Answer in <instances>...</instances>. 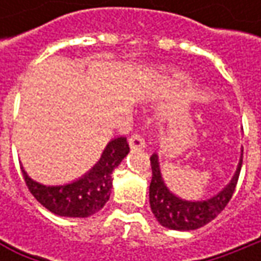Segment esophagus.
<instances>
[{
	"instance_id": "1",
	"label": "esophagus",
	"mask_w": 261,
	"mask_h": 261,
	"mask_svg": "<svg viewBox=\"0 0 261 261\" xmlns=\"http://www.w3.org/2000/svg\"><path fill=\"white\" fill-rule=\"evenodd\" d=\"M129 146L132 149H141V148H145V139L138 134H134V135L129 138Z\"/></svg>"
}]
</instances>
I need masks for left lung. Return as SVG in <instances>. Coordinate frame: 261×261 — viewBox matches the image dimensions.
Here are the masks:
<instances>
[{"instance_id": "8db88e82", "label": "left lung", "mask_w": 261, "mask_h": 261, "mask_svg": "<svg viewBox=\"0 0 261 261\" xmlns=\"http://www.w3.org/2000/svg\"><path fill=\"white\" fill-rule=\"evenodd\" d=\"M149 160L152 168V180L149 185V205L156 221L168 229L192 231L215 219L231 200L241 171L243 149L231 181L219 193L202 200H186L174 195L164 183L158 155L152 154Z\"/></svg>"}]
</instances>
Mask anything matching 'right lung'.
<instances>
[{"label":"right lung","mask_w":261,"mask_h":261,"mask_svg":"<svg viewBox=\"0 0 261 261\" xmlns=\"http://www.w3.org/2000/svg\"><path fill=\"white\" fill-rule=\"evenodd\" d=\"M127 154L129 145L126 138H115L106 145L97 164L66 185H42L29 177L24 168H21V173L30 193L47 211L66 218H87L98 212L109 200L113 187L112 173Z\"/></svg>","instance_id":"1"}]
</instances>
